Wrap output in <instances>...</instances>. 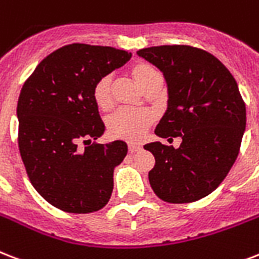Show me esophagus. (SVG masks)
I'll return each instance as SVG.
<instances>
[{"instance_id": "obj_1", "label": "esophagus", "mask_w": 259, "mask_h": 259, "mask_svg": "<svg viewBox=\"0 0 259 259\" xmlns=\"http://www.w3.org/2000/svg\"><path fill=\"white\" fill-rule=\"evenodd\" d=\"M141 151V145H138V144H129V152L130 153H136V152Z\"/></svg>"}]
</instances>
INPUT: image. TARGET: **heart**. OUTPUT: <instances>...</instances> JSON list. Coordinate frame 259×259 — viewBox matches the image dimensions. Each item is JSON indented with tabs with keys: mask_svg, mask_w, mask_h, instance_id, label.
<instances>
[{
	"mask_svg": "<svg viewBox=\"0 0 259 259\" xmlns=\"http://www.w3.org/2000/svg\"><path fill=\"white\" fill-rule=\"evenodd\" d=\"M130 73L138 85L148 91L153 84L160 81V73L153 65L148 62H137L130 69ZM95 103L100 108H108L112 103V80L111 76H103L94 85ZM153 122V115L145 110L119 108L108 116L107 127L112 137L134 141L144 136Z\"/></svg>",
	"mask_w": 259,
	"mask_h": 259,
	"instance_id": "1",
	"label": "heart"
}]
</instances>
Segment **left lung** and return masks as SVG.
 I'll return each instance as SVG.
<instances>
[{
  "label": "left lung",
  "instance_id": "left-lung-1",
  "mask_svg": "<svg viewBox=\"0 0 259 259\" xmlns=\"http://www.w3.org/2000/svg\"><path fill=\"white\" fill-rule=\"evenodd\" d=\"M137 54L167 82V110L156 136L182 138L178 149L159 141L144 145L156 160L148 174L151 187L171 204L201 200L216 190L239 155L246 106L238 84L214 55L197 47L156 46Z\"/></svg>",
  "mask_w": 259,
  "mask_h": 259
}]
</instances>
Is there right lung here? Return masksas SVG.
Wrapping results in <instances>:
<instances>
[{"mask_svg": "<svg viewBox=\"0 0 259 259\" xmlns=\"http://www.w3.org/2000/svg\"><path fill=\"white\" fill-rule=\"evenodd\" d=\"M132 53L73 43L47 55L24 82L17 102L19 149L32 186L69 213L102 209L111 197L114 169L127 145L91 143L106 130L94 99L100 77L121 68Z\"/></svg>", "mask_w": 259, "mask_h": 259, "instance_id": "1", "label": "right lung"}]
</instances>
